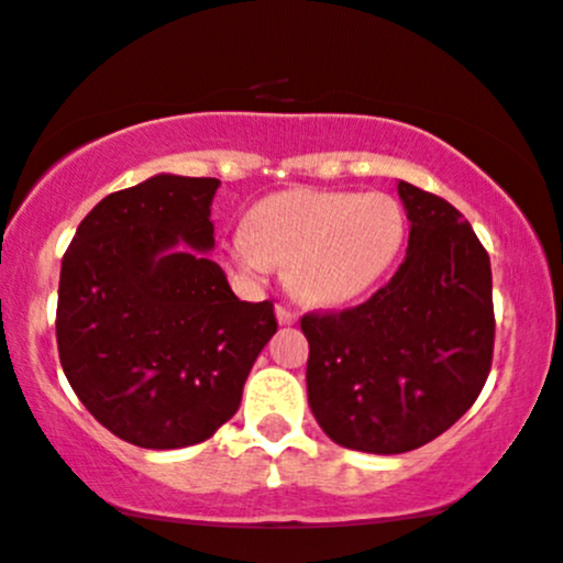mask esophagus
<instances>
[{
    "label": "esophagus",
    "instance_id": "34e87169",
    "mask_svg": "<svg viewBox=\"0 0 563 563\" xmlns=\"http://www.w3.org/2000/svg\"><path fill=\"white\" fill-rule=\"evenodd\" d=\"M275 314H277V322H280V324H294L296 320H299V311L286 307V303H277Z\"/></svg>",
    "mask_w": 563,
    "mask_h": 563
}]
</instances>
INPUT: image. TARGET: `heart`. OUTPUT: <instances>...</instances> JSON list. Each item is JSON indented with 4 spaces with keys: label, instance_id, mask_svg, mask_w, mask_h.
Returning <instances> with one entry per match:
<instances>
[{
    "label": "heart",
    "instance_id": "b5f03b06",
    "mask_svg": "<svg viewBox=\"0 0 563 563\" xmlns=\"http://www.w3.org/2000/svg\"><path fill=\"white\" fill-rule=\"evenodd\" d=\"M406 214L388 194H275L233 230L228 260L246 280L288 264L290 286L314 303H346L367 294L404 249Z\"/></svg>",
    "mask_w": 563,
    "mask_h": 563
}]
</instances>
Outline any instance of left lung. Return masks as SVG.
<instances>
[{"mask_svg":"<svg viewBox=\"0 0 563 563\" xmlns=\"http://www.w3.org/2000/svg\"><path fill=\"white\" fill-rule=\"evenodd\" d=\"M409 249L358 307L309 311L307 393L343 449L406 453L477 401L496 341L490 256L456 207L398 180Z\"/></svg>","mask_w":563,"mask_h":563,"instance_id":"obj_1","label":"left lung"}]
</instances>
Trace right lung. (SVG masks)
Wrapping results in <instances>:
<instances>
[{"mask_svg":"<svg viewBox=\"0 0 563 563\" xmlns=\"http://www.w3.org/2000/svg\"><path fill=\"white\" fill-rule=\"evenodd\" d=\"M217 178L154 175L101 199L63 256L57 349L112 435L167 451L212 438L275 335L273 301H241L205 252Z\"/></svg>","mask_w":563,"mask_h":563,"instance_id":"add662e5","label":"right lung"}]
</instances>
